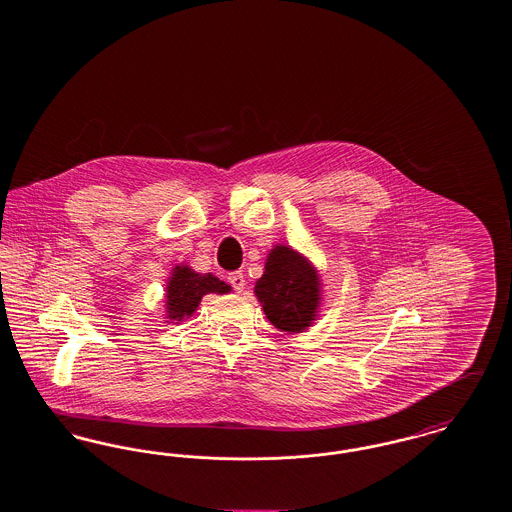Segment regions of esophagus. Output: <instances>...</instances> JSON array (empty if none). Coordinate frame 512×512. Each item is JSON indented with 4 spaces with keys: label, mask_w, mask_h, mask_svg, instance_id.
I'll use <instances>...</instances> for the list:
<instances>
[{
    "label": "esophagus",
    "mask_w": 512,
    "mask_h": 512,
    "mask_svg": "<svg viewBox=\"0 0 512 512\" xmlns=\"http://www.w3.org/2000/svg\"><path fill=\"white\" fill-rule=\"evenodd\" d=\"M228 282H230V286L236 290V292H242L245 288V278L244 274L238 270V272H232L230 276H228Z\"/></svg>",
    "instance_id": "34e87169"
}]
</instances>
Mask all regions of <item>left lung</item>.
Listing matches in <instances>:
<instances>
[{"mask_svg": "<svg viewBox=\"0 0 512 512\" xmlns=\"http://www.w3.org/2000/svg\"><path fill=\"white\" fill-rule=\"evenodd\" d=\"M255 295L278 330L303 332L315 322L320 307L317 268L292 247L274 245L265 274L255 284Z\"/></svg>", "mask_w": 512, "mask_h": 512, "instance_id": "1", "label": "left lung"}]
</instances>
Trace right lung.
I'll return each mask as SVG.
<instances>
[{
    "label": "right lung",
    "instance_id": "obj_1",
    "mask_svg": "<svg viewBox=\"0 0 512 512\" xmlns=\"http://www.w3.org/2000/svg\"><path fill=\"white\" fill-rule=\"evenodd\" d=\"M232 290L226 282L213 276L211 272L199 274L188 265L172 268L167 282V318L184 320L194 315L199 301L207 293H228Z\"/></svg>",
    "mask_w": 512,
    "mask_h": 512
}]
</instances>
